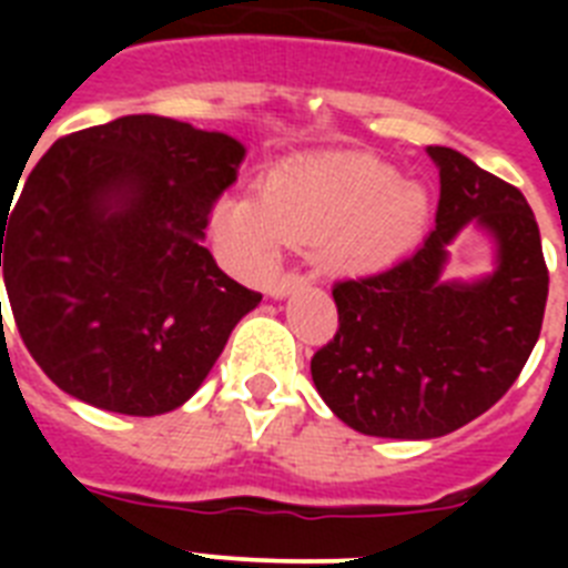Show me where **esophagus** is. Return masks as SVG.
<instances>
[{"mask_svg": "<svg viewBox=\"0 0 568 568\" xmlns=\"http://www.w3.org/2000/svg\"><path fill=\"white\" fill-rule=\"evenodd\" d=\"M298 287H304V278H301V275H295V273H287V275H281L278 281H273V284H270L267 295H270V298H287V295L293 293V290H298Z\"/></svg>", "mask_w": 568, "mask_h": 568, "instance_id": "esophagus-1", "label": "esophagus"}]
</instances>
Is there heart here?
<instances>
[{"instance_id": "b5f03b06", "label": "heart", "mask_w": 568, "mask_h": 568, "mask_svg": "<svg viewBox=\"0 0 568 568\" xmlns=\"http://www.w3.org/2000/svg\"><path fill=\"white\" fill-rule=\"evenodd\" d=\"M429 190L369 153H321L275 164L261 195L227 193L213 235L253 275L278 264L284 244H313L329 273L373 275L398 264L424 235Z\"/></svg>"}]
</instances>
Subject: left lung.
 I'll return each instance as SVG.
<instances>
[{
	"label": "left lung",
	"mask_w": 568,
	"mask_h": 568,
	"mask_svg": "<svg viewBox=\"0 0 568 568\" xmlns=\"http://www.w3.org/2000/svg\"><path fill=\"white\" fill-rule=\"evenodd\" d=\"M440 175L435 230L386 273L338 281V333L310 373L335 418L361 435L440 438L498 404L544 324L549 273L524 193L453 148H426ZM493 247V270L449 280L460 229Z\"/></svg>",
	"instance_id": "8db88e82"
}]
</instances>
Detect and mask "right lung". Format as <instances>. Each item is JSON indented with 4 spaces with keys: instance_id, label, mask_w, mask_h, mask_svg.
<instances>
[{
    "instance_id": "obj_1",
    "label": "right lung",
    "mask_w": 568,
    "mask_h": 568,
    "mask_svg": "<svg viewBox=\"0 0 568 568\" xmlns=\"http://www.w3.org/2000/svg\"><path fill=\"white\" fill-rule=\"evenodd\" d=\"M244 155L219 130L122 115L59 139L0 207L10 310L59 389L139 418L193 398L261 301L202 244Z\"/></svg>"
}]
</instances>
